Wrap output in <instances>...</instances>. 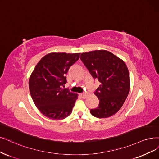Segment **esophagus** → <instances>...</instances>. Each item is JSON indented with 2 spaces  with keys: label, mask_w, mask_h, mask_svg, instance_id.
<instances>
[{
  "label": "esophagus",
  "mask_w": 159,
  "mask_h": 159,
  "mask_svg": "<svg viewBox=\"0 0 159 159\" xmlns=\"http://www.w3.org/2000/svg\"><path fill=\"white\" fill-rule=\"evenodd\" d=\"M80 95H81V97L82 98H85V97H87V94L86 93H81Z\"/></svg>",
  "instance_id": "esophagus-1"
}]
</instances>
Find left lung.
Returning a JSON list of instances; mask_svg holds the SVG:
<instances>
[{
	"instance_id": "obj_1",
	"label": "left lung",
	"mask_w": 159,
	"mask_h": 159,
	"mask_svg": "<svg viewBox=\"0 0 159 159\" xmlns=\"http://www.w3.org/2000/svg\"><path fill=\"white\" fill-rule=\"evenodd\" d=\"M80 59L92 77L100 82L94 93L99 105L91 109V114L98 118L112 116L122 107L129 94L130 80L127 66L122 60L105 50L81 53Z\"/></svg>"
}]
</instances>
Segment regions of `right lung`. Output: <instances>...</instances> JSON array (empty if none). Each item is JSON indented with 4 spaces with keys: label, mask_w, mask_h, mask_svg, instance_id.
I'll return each instance as SVG.
<instances>
[{
    "label": "right lung",
    "mask_w": 159,
    "mask_h": 159,
    "mask_svg": "<svg viewBox=\"0 0 159 159\" xmlns=\"http://www.w3.org/2000/svg\"><path fill=\"white\" fill-rule=\"evenodd\" d=\"M80 53L52 52L37 63L29 80L31 98L39 111L52 120H62L72 113L78 95L63 89L68 71Z\"/></svg>",
    "instance_id": "add662e5"
}]
</instances>
